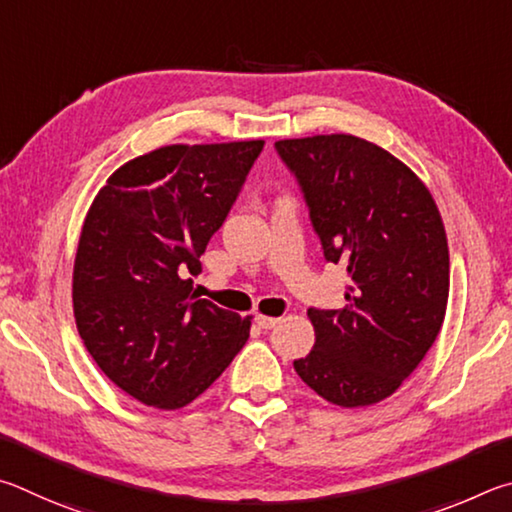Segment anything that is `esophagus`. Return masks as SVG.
Returning a JSON list of instances; mask_svg holds the SVG:
<instances>
[{
  "mask_svg": "<svg viewBox=\"0 0 512 512\" xmlns=\"http://www.w3.org/2000/svg\"><path fill=\"white\" fill-rule=\"evenodd\" d=\"M256 324L261 326L263 330H272L281 324L279 317H265V315H256Z\"/></svg>",
  "mask_w": 512,
  "mask_h": 512,
  "instance_id": "esophagus-1",
  "label": "esophagus"
}]
</instances>
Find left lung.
<instances>
[{
    "mask_svg": "<svg viewBox=\"0 0 512 512\" xmlns=\"http://www.w3.org/2000/svg\"><path fill=\"white\" fill-rule=\"evenodd\" d=\"M297 175L324 256L346 265L337 310L310 308L315 348L294 371L333 405L396 393L441 333L450 249L441 211L414 170L353 134L276 141Z\"/></svg>",
    "mask_w": 512,
    "mask_h": 512,
    "instance_id": "obj_1",
    "label": "left lung"
}]
</instances>
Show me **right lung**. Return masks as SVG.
<instances>
[{
    "label": "right lung",
    "instance_id": "right-lung-1",
    "mask_svg": "<svg viewBox=\"0 0 512 512\" xmlns=\"http://www.w3.org/2000/svg\"><path fill=\"white\" fill-rule=\"evenodd\" d=\"M263 146L157 148L116 168L89 206L71 283L76 328L98 369L143 405L186 407L247 342L251 317L197 299L193 276Z\"/></svg>",
    "mask_w": 512,
    "mask_h": 512
}]
</instances>
